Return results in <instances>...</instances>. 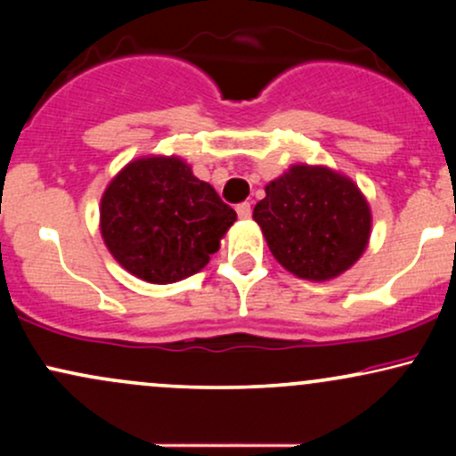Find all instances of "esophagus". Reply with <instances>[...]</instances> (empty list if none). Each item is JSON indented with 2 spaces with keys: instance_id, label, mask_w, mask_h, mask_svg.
I'll use <instances>...</instances> for the list:
<instances>
[{
  "instance_id": "esophagus-1",
  "label": "esophagus",
  "mask_w": 456,
  "mask_h": 456,
  "mask_svg": "<svg viewBox=\"0 0 456 456\" xmlns=\"http://www.w3.org/2000/svg\"><path fill=\"white\" fill-rule=\"evenodd\" d=\"M235 212H238V216L242 218V221H246V218H250V214H253V210H250V203H240L238 208H235Z\"/></svg>"
}]
</instances>
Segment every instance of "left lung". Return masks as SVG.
I'll return each instance as SVG.
<instances>
[{
    "instance_id": "left-lung-1",
    "label": "left lung",
    "mask_w": 456,
    "mask_h": 456,
    "mask_svg": "<svg viewBox=\"0 0 456 456\" xmlns=\"http://www.w3.org/2000/svg\"><path fill=\"white\" fill-rule=\"evenodd\" d=\"M253 218L274 259L306 281H330L352 268L370 235L364 195L328 167L294 165L272 180Z\"/></svg>"
}]
</instances>
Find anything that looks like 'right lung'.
Here are the masks:
<instances>
[{
    "mask_svg": "<svg viewBox=\"0 0 456 456\" xmlns=\"http://www.w3.org/2000/svg\"><path fill=\"white\" fill-rule=\"evenodd\" d=\"M238 218L177 156L128 162L101 199V233L122 268L167 285L197 274Z\"/></svg>",
    "mask_w": 456,
    "mask_h": 456,
    "instance_id": "right-lung-1",
    "label": "right lung"
}]
</instances>
